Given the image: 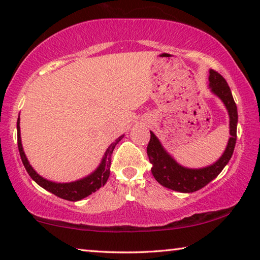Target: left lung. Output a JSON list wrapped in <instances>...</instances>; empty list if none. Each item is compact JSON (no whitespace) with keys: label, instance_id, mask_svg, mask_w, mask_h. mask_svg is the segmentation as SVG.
<instances>
[{"label":"left lung","instance_id":"1","mask_svg":"<svg viewBox=\"0 0 260 260\" xmlns=\"http://www.w3.org/2000/svg\"><path fill=\"white\" fill-rule=\"evenodd\" d=\"M209 86L211 92L222 100L225 105L230 118V139L222 156L215 164L200 169H190L182 167L166 152L161 142L150 132V140L147 146V154L150 164L153 165L152 174L158 183L172 190L180 192H193L205 187L218 176L223 168L228 165L234 154V149L237 140V122L238 113L237 106L232 96L231 90L226 80L216 72L215 70L209 71Z\"/></svg>","mask_w":260,"mask_h":260}]
</instances>
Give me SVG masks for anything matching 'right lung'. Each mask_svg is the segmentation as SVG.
Returning a JSON list of instances; mask_svg holds the SVG:
<instances>
[{
  "label": "right lung",
  "instance_id": "right-lung-1",
  "mask_svg": "<svg viewBox=\"0 0 260 260\" xmlns=\"http://www.w3.org/2000/svg\"><path fill=\"white\" fill-rule=\"evenodd\" d=\"M123 135L119 137L117 140L113 143H111V146L108 147L107 150L104 155L102 164L99 165V167L96 168L94 172L90 175L84 177V179L70 182V183H56V182H51L49 180H45L44 177L38 175V174L35 172L34 168L31 167L28 158H26L24 150H23L22 142H21V132H19V117L17 120V145H18V150L19 155H21L22 162L24 165L26 172L30 175L31 179H32L38 185H41L42 188H44L45 190L52 192L53 195L63 200L72 201V202H76V201H80L91 195L92 192L98 190L100 187H103L104 184L106 183L108 177H110V167H111V158H112V153L117 146V143L121 140Z\"/></svg>",
  "mask_w": 260,
  "mask_h": 260
}]
</instances>
